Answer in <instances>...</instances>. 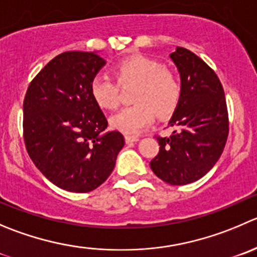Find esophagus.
<instances>
[{"mask_svg": "<svg viewBox=\"0 0 257 257\" xmlns=\"http://www.w3.org/2000/svg\"><path fill=\"white\" fill-rule=\"evenodd\" d=\"M139 138L136 136H125V143L126 144H132V143H136L138 142Z\"/></svg>", "mask_w": 257, "mask_h": 257, "instance_id": "esophagus-1", "label": "esophagus"}]
</instances>
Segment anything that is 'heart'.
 I'll return each instance as SVG.
<instances>
[{"label":"heart","instance_id":"heart-1","mask_svg":"<svg viewBox=\"0 0 257 257\" xmlns=\"http://www.w3.org/2000/svg\"><path fill=\"white\" fill-rule=\"evenodd\" d=\"M119 85H136L133 101L111 116L113 128L123 133H139L151 125L156 111L166 116L173 113L181 99V84L177 76L158 61L142 55L121 60L114 68ZM90 94L101 109L113 110L118 106L119 89L115 81L104 74H98L90 83Z\"/></svg>","mask_w":257,"mask_h":257}]
</instances>
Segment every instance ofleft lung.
<instances>
[{"label": "left lung", "mask_w": 257, "mask_h": 257, "mask_svg": "<svg viewBox=\"0 0 257 257\" xmlns=\"http://www.w3.org/2000/svg\"><path fill=\"white\" fill-rule=\"evenodd\" d=\"M181 75V99L169 120L174 131L158 137L151 168L166 183L182 186L202 178L222 154L228 136L225 91L215 71L184 47L169 55Z\"/></svg>", "instance_id": "1"}]
</instances>
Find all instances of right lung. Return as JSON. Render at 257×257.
Segmentation results:
<instances>
[{
  "label": "right lung",
  "instance_id": "right-lung-1",
  "mask_svg": "<svg viewBox=\"0 0 257 257\" xmlns=\"http://www.w3.org/2000/svg\"><path fill=\"white\" fill-rule=\"evenodd\" d=\"M105 65L96 52L57 55L30 83L24 100V139L40 172L60 188L85 193L106 181L124 147L90 94Z\"/></svg>",
  "mask_w": 257,
  "mask_h": 257
}]
</instances>
